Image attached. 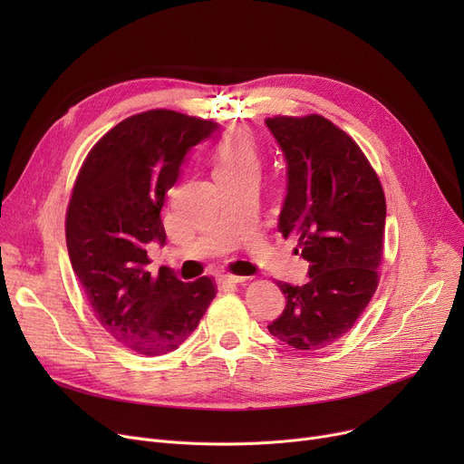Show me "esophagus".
Instances as JSON below:
<instances>
[{
    "label": "esophagus",
    "instance_id": "esophagus-1",
    "mask_svg": "<svg viewBox=\"0 0 464 464\" xmlns=\"http://www.w3.org/2000/svg\"><path fill=\"white\" fill-rule=\"evenodd\" d=\"M246 278L245 276H235V275H218V284L219 285H237L242 284Z\"/></svg>",
    "mask_w": 464,
    "mask_h": 464
}]
</instances>
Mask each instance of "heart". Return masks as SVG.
Segmentation results:
<instances>
[{"instance_id":"b5f03b06","label":"heart","mask_w":464,"mask_h":464,"mask_svg":"<svg viewBox=\"0 0 464 464\" xmlns=\"http://www.w3.org/2000/svg\"><path fill=\"white\" fill-rule=\"evenodd\" d=\"M245 167H257V152L252 139L246 133L235 131L219 146L216 173Z\"/></svg>"}]
</instances>
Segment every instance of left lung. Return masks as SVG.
I'll list each match as a JSON object with an SVG mask.
<instances>
[{"label":"left lung","instance_id":"8db88e82","mask_svg":"<svg viewBox=\"0 0 464 464\" xmlns=\"http://www.w3.org/2000/svg\"><path fill=\"white\" fill-rule=\"evenodd\" d=\"M285 160L278 231L297 237L308 282H278L285 308L269 333L299 352L333 344L357 322L378 285L385 198L355 140L324 116L265 120Z\"/></svg>","mask_w":464,"mask_h":464}]
</instances>
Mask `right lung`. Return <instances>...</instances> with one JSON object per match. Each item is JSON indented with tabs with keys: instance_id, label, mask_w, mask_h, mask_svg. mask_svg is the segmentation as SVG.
Wrapping results in <instances>:
<instances>
[{
	"instance_id": "add662e5",
	"label": "right lung",
	"mask_w": 464,
	"mask_h": 464,
	"mask_svg": "<svg viewBox=\"0 0 464 464\" xmlns=\"http://www.w3.org/2000/svg\"><path fill=\"white\" fill-rule=\"evenodd\" d=\"M218 130L165 109L130 116L90 150L72 188L65 219L72 271L95 318L140 355L177 350L216 295L208 276L184 284L165 266L152 276L146 246L165 245V193L188 152Z\"/></svg>"
}]
</instances>
